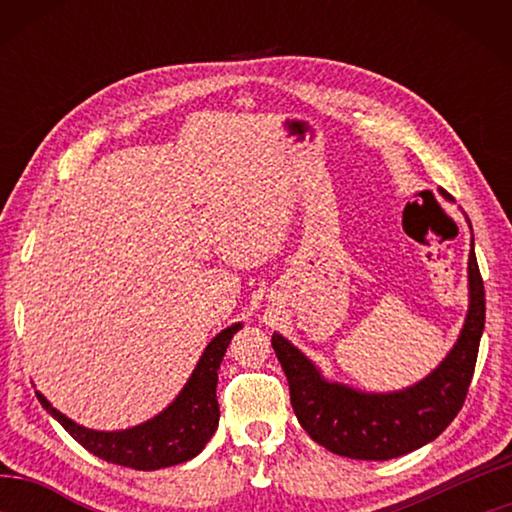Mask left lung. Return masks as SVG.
<instances>
[{"label": "left lung", "instance_id": "obj_1", "mask_svg": "<svg viewBox=\"0 0 512 512\" xmlns=\"http://www.w3.org/2000/svg\"><path fill=\"white\" fill-rule=\"evenodd\" d=\"M452 201L445 189H440ZM470 307L454 348L418 384L393 393H363L327 381L296 345L273 334L296 418L318 445L359 461H388L431 443L463 409L485 325V291L474 255L467 259Z\"/></svg>", "mask_w": 512, "mask_h": 512}]
</instances>
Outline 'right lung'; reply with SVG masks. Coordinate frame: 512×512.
Returning a JSON list of instances; mask_svg holds the SVG:
<instances>
[{
  "label": "right lung",
  "mask_w": 512,
  "mask_h": 512,
  "mask_svg": "<svg viewBox=\"0 0 512 512\" xmlns=\"http://www.w3.org/2000/svg\"><path fill=\"white\" fill-rule=\"evenodd\" d=\"M241 329V323L225 327L207 345L198 359L192 377L167 409L137 427L121 431H94L81 427L67 415L56 411L47 397L36 393L51 418L63 424L76 443L103 461L133 467V470H160V467L185 463L203 452L219 427V402H216V381L219 366L228 345Z\"/></svg>",
  "instance_id": "add662e5"
}]
</instances>
